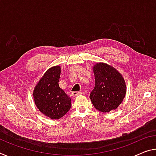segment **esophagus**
<instances>
[{"label":"esophagus","instance_id":"1","mask_svg":"<svg viewBox=\"0 0 156 156\" xmlns=\"http://www.w3.org/2000/svg\"><path fill=\"white\" fill-rule=\"evenodd\" d=\"M81 94H82V92H81V91H73L72 92V95H73V96H74V97H75V96H77L78 95H81Z\"/></svg>","mask_w":156,"mask_h":156}]
</instances>
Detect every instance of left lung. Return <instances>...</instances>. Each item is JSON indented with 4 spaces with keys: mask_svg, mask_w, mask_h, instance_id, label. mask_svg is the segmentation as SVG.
Returning <instances> with one entry per match:
<instances>
[{
    "mask_svg": "<svg viewBox=\"0 0 156 156\" xmlns=\"http://www.w3.org/2000/svg\"><path fill=\"white\" fill-rule=\"evenodd\" d=\"M93 69L95 86L90 98L94 106L102 112L117 109L126 92V86L122 74L105 63L96 64Z\"/></svg>",
    "mask_w": 156,
    "mask_h": 156,
    "instance_id": "left-lung-1",
    "label": "left lung"
}]
</instances>
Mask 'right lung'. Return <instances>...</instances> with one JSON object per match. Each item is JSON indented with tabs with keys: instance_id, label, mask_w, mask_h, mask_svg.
I'll use <instances>...</instances> for the list:
<instances>
[{
	"instance_id": "1",
	"label": "right lung",
	"mask_w": 156,
	"mask_h": 156,
	"mask_svg": "<svg viewBox=\"0 0 156 156\" xmlns=\"http://www.w3.org/2000/svg\"><path fill=\"white\" fill-rule=\"evenodd\" d=\"M60 66L46 71L34 87L33 97L39 110L52 119H59L70 110L71 99L59 86Z\"/></svg>"
}]
</instances>
